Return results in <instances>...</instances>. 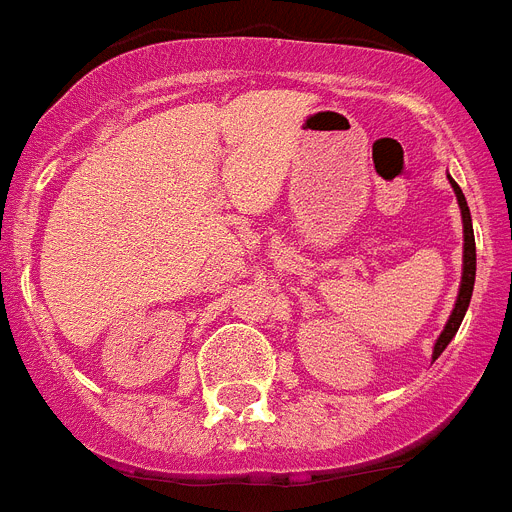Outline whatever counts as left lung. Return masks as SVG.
I'll return each mask as SVG.
<instances>
[{
  "label": "left lung",
  "mask_w": 512,
  "mask_h": 512,
  "mask_svg": "<svg viewBox=\"0 0 512 512\" xmlns=\"http://www.w3.org/2000/svg\"><path fill=\"white\" fill-rule=\"evenodd\" d=\"M450 184H453V192L458 197V208H461V218H463V276H461V289H458V299H455V307L450 312L448 322H445V328H442L440 338L435 343V351H432V359L442 354V351L448 349V343L453 341V336L461 328L463 315H466L468 302H471V294H474V278H476V242H474V226H471V213H468V203L466 197H463L461 187L455 184L453 176H448Z\"/></svg>",
  "instance_id": "left-lung-1"
}]
</instances>
